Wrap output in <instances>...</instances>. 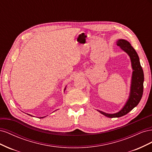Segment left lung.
<instances>
[{
    "label": "left lung",
    "mask_w": 152,
    "mask_h": 152,
    "mask_svg": "<svg viewBox=\"0 0 152 152\" xmlns=\"http://www.w3.org/2000/svg\"><path fill=\"white\" fill-rule=\"evenodd\" d=\"M117 46H119L121 49L126 52L129 56H130L132 67L133 69L132 84L129 98L127 103L124 107L120 112L108 114L99 111L101 113L104 115V116L109 118L121 117L125 115L138 104L142 98V93H143V82H144V73L142 68L140 65V59L137 53L134 49L133 48L131 44L127 40L124 39H120L117 41Z\"/></svg>",
    "instance_id": "left-lung-1"
}]
</instances>
